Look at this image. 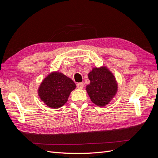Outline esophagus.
Segmentation results:
<instances>
[{
  "label": "esophagus",
  "mask_w": 158,
  "mask_h": 158,
  "mask_svg": "<svg viewBox=\"0 0 158 158\" xmlns=\"http://www.w3.org/2000/svg\"><path fill=\"white\" fill-rule=\"evenodd\" d=\"M76 85H77V88H78V89H82V88H84V84L82 83V82L78 83Z\"/></svg>",
  "instance_id": "obj_1"
}]
</instances>
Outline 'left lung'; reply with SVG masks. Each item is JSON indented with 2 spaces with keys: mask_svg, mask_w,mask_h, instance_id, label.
Returning <instances> with one entry per match:
<instances>
[{
  "mask_svg": "<svg viewBox=\"0 0 158 158\" xmlns=\"http://www.w3.org/2000/svg\"><path fill=\"white\" fill-rule=\"evenodd\" d=\"M88 78L90 83L85 89L91 101L99 107L107 106L117 92L115 77L106 66H102L94 68L88 74Z\"/></svg>",
  "mask_w": 158,
  "mask_h": 158,
  "instance_id": "left-lung-1",
  "label": "left lung"
}]
</instances>
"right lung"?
<instances>
[{
  "instance_id": "obj_1",
  "label": "right lung",
  "mask_w": 158,
  "mask_h": 158,
  "mask_svg": "<svg viewBox=\"0 0 158 158\" xmlns=\"http://www.w3.org/2000/svg\"><path fill=\"white\" fill-rule=\"evenodd\" d=\"M75 88L73 80L63 73L52 72L41 83L38 95L47 106L58 109L66 103L71 92Z\"/></svg>"
}]
</instances>
